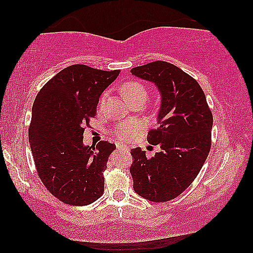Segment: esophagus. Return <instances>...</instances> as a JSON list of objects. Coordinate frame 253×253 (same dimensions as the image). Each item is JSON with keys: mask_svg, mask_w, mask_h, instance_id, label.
I'll return each mask as SVG.
<instances>
[{"mask_svg": "<svg viewBox=\"0 0 253 253\" xmlns=\"http://www.w3.org/2000/svg\"><path fill=\"white\" fill-rule=\"evenodd\" d=\"M116 147H117V150H120V151H127V150H129V147H127L126 145H123V144H117Z\"/></svg>", "mask_w": 253, "mask_h": 253, "instance_id": "esophagus-1", "label": "esophagus"}]
</instances>
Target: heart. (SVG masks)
Returning <instances> with one entry per match:
<instances>
[{
	"label": "heart",
	"mask_w": 253,
	"mask_h": 253,
	"mask_svg": "<svg viewBox=\"0 0 253 253\" xmlns=\"http://www.w3.org/2000/svg\"><path fill=\"white\" fill-rule=\"evenodd\" d=\"M120 91L122 94L124 100L127 103L133 102V101H145L147 97V88L142 81L138 80H129L122 84L120 87ZM104 96L101 98V102L103 101ZM136 127L131 123H123L115 127L114 134L120 140H129L134 136Z\"/></svg>",
	"instance_id": "obj_1"
}]
</instances>
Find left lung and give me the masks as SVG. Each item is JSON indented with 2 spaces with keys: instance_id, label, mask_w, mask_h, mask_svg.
<instances>
[{
  "instance_id": "8db88e82",
  "label": "left lung",
  "mask_w": 253,
  "mask_h": 253,
  "mask_svg": "<svg viewBox=\"0 0 253 253\" xmlns=\"http://www.w3.org/2000/svg\"><path fill=\"white\" fill-rule=\"evenodd\" d=\"M131 73L155 83L162 94L159 126L147 133L162 151L147 158L139 147L131 150L133 189L149 201H169L191 186L209 155L211 110L198 81L175 65L157 60Z\"/></svg>"
}]
</instances>
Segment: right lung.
Returning <instances> with one entry per match:
<instances>
[{
	"label": "right lung",
	"mask_w": 253,
	"mask_h": 253,
	"mask_svg": "<svg viewBox=\"0 0 253 253\" xmlns=\"http://www.w3.org/2000/svg\"><path fill=\"white\" fill-rule=\"evenodd\" d=\"M120 70L72 65L42 86L32 106L29 142L37 174L61 202L87 206L104 192L103 172L115 144L84 145V132L96 116L100 95Z\"/></svg>",
	"instance_id": "right-lung-1"
}]
</instances>
